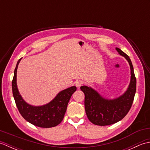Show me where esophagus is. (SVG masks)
I'll return each instance as SVG.
<instances>
[{"instance_id":"esophagus-1","label":"esophagus","mask_w":150,"mask_h":150,"mask_svg":"<svg viewBox=\"0 0 150 150\" xmlns=\"http://www.w3.org/2000/svg\"><path fill=\"white\" fill-rule=\"evenodd\" d=\"M82 84H83V82H82V81H80V80L77 81L75 82V86H76V87L78 88H80V87L82 85Z\"/></svg>"}]
</instances>
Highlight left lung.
I'll list each match as a JSON object with an SVG mask.
<instances>
[{"label": "left lung", "mask_w": 150, "mask_h": 150, "mask_svg": "<svg viewBox=\"0 0 150 150\" xmlns=\"http://www.w3.org/2000/svg\"><path fill=\"white\" fill-rule=\"evenodd\" d=\"M120 55L128 61L130 68V82L124 93L114 98H106L90 86H82L84 93V106L86 115L91 122L98 126L111 125L119 122L128 113L132 107L136 91V78L129 57L116 47Z\"/></svg>", "instance_id": "obj_1"}]
</instances>
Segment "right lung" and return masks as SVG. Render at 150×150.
<instances>
[{
  "instance_id": "add662e5",
  "label": "right lung",
  "mask_w": 150,
  "mask_h": 150,
  "mask_svg": "<svg viewBox=\"0 0 150 150\" xmlns=\"http://www.w3.org/2000/svg\"><path fill=\"white\" fill-rule=\"evenodd\" d=\"M21 59L18 60L16 65L12 81L13 95L19 112L25 120L36 126L52 128L57 126L62 121L69 100L77 88L71 86L60 91L46 104L33 106L28 103L19 92L17 83V68Z\"/></svg>"
}]
</instances>
